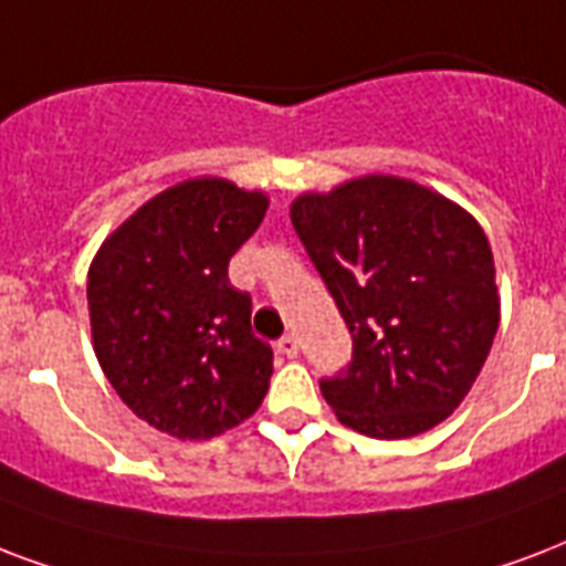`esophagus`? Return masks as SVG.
Wrapping results in <instances>:
<instances>
[{
  "label": "esophagus",
  "instance_id": "obj_1",
  "mask_svg": "<svg viewBox=\"0 0 566 566\" xmlns=\"http://www.w3.org/2000/svg\"><path fill=\"white\" fill-rule=\"evenodd\" d=\"M275 350L282 353L284 359H296L300 356V338L296 335H284V338L275 340Z\"/></svg>",
  "mask_w": 566,
  "mask_h": 566
}]
</instances>
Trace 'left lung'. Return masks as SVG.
<instances>
[{
    "label": "left lung",
    "instance_id": "8db88e82",
    "mask_svg": "<svg viewBox=\"0 0 566 566\" xmlns=\"http://www.w3.org/2000/svg\"><path fill=\"white\" fill-rule=\"evenodd\" d=\"M291 222L353 335L321 391L340 424L409 439L454 412L499 329L493 249L469 210L395 175L293 198Z\"/></svg>",
    "mask_w": 566,
    "mask_h": 566
}]
</instances>
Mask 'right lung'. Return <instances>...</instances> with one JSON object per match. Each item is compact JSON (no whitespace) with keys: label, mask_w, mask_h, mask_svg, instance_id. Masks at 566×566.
<instances>
[{"label":"right lung","mask_w":566,"mask_h":566,"mask_svg":"<svg viewBox=\"0 0 566 566\" xmlns=\"http://www.w3.org/2000/svg\"><path fill=\"white\" fill-rule=\"evenodd\" d=\"M270 198L226 178H189L124 219L88 266V317L103 374L142 421L213 439L261 407L273 350L254 338L252 296L228 261Z\"/></svg>","instance_id":"obj_1"}]
</instances>
